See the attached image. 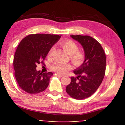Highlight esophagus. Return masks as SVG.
I'll use <instances>...</instances> for the list:
<instances>
[{"instance_id": "34e87169", "label": "esophagus", "mask_w": 125, "mask_h": 125, "mask_svg": "<svg viewBox=\"0 0 125 125\" xmlns=\"http://www.w3.org/2000/svg\"><path fill=\"white\" fill-rule=\"evenodd\" d=\"M57 74L58 75V76H59L60 77H63V76H64L62 74H60V73H57Z\"/></svg>"}]
</instances>
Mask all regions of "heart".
Wrapping results in <instances>:
<instances>
[{
	"label": "heart",
	"mask_w": 125,
	"mask_h": 125,
	"mask_svg": "<svg viewBox=\"0 0 125 125\" xmlns=\"http://www.w3.org/2000/svg\"><path fill=\"white\" fill-rule=\"evenodd\" d=\"M65 51L70 55V59L73 64L76 66H81L85 62L86 60V54L83 51L79 50V46L72 40H66L61 43ZM53 47L51 48L48 53L50 56ZM73 66L69 64H64L60 62H55L51 66L52 71L60 74H65L69 70L72 69Z\"/></svg>",
	"instance_id": "1"
}]
</instances>
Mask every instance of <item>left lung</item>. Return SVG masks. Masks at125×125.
Here are the masks:
<instances>
[{"label":"left lung","mask_w":125,"mask_h":125,"mask_svg":"<svg viewBox=\"0 0 125 125\" xmlns=\"http://www.w3.org/2000/svg\"><path fill=\"white\" fill-rule=\"evenodd\" d=\"M81 44L86 54L83 65L75 70L77 77H71V82L66 92L76 100L88 98L96 92L105 76L106 57L100 42L87 35H71Z\"/></svg>","instance_id":"8db88e82"}]
</instances>
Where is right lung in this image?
<instances>
[{
    "label": "right lung",
    "mask_w": 125,
    "mask_h": 125,
    "mask_svg": "<svg viewBox=\"0 0 125 125\" xmlns=\"http://www.w3.org/2000/svg\"><path fill=\"white\" fill-rule=\"evenodd\" d=\"M61 35L31 34L19 44L13 59L15 77L20 88L27 93L37 94L48 86L52 72L37 71V64L44 61L52 46Z\"/></svg>",
    "instance_id": "add662e5"
}]
</instances>
